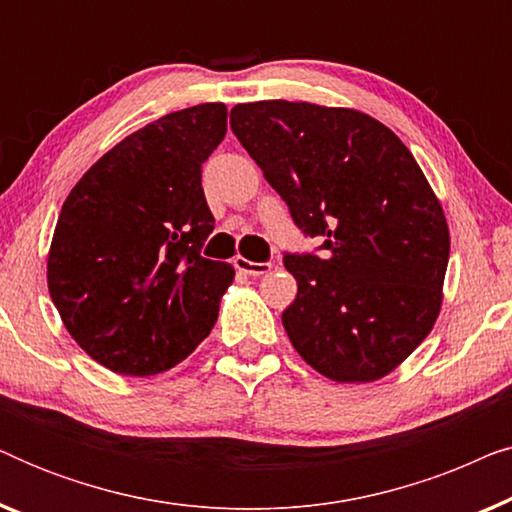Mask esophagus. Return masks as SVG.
Returning <instances> with one entry per match:
<instances>
[{"label":"esophagus","instance_id":"esophagus-1","mask_svg":"<svg viewBox=\"0 0 512 512\" xmlns=\"http://www.w3.org/2000/svg\"><path fill=\"white\" fill-rule=\"evenodd\" d=\"M235 268L244 272V275H251V277H261V275H268L272 270V263H254L249 261V258L244 256H237L235 258Z\"/></svg>","mask_w":512,"mask_h":512}]
</instances>
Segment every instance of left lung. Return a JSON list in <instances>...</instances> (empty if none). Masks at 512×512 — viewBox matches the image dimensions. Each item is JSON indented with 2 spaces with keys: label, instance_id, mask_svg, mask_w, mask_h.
I'll use <instances>...</instances> for the list:
<instances>
[{
  "label": "left lung",
  "instance_id": "1",
  "mask_svg": "<svg viewBox=\"0 0 512 512\" xmlns=\"http://www.w3.org/2000/svg\"><path fill=\"white\" fill-rule=\"evenodd\" d=\"M230 128L324 254H286L298 296L282 314L305 363L333 382H375L436 324L450 258L443 205L408 146L347 107L235 104Z\"/></svg>",
  "mask_w": 512,
  "mask_h": 512
}]
</instances>
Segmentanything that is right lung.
<instances>
[{"label": "right lung", "instance_id": "1", "mask_svg": "<svg viewBox=\"0 0 512 512\" xmlns=\"http://www.w3.org/2000/svg\"><path fill=\"white\" fill-rule=\"evenodd\" d=\"M226 128L223 102L172 111L104 153L62 205L48 293L76 345L111 373H165L216 324L235 270L200 256L214 230L202 163Z\"/></svg>", "mask_w": 512, "mask_h": 512}]
</instances>
